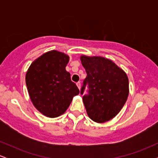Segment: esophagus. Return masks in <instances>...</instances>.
I'll list each match as a JSON object with an SVG mask.
<instances>
[{"label": "esophagus", "mask_w": 158, "mask_h": 158, "mask_svg": "<svg viewBox=\"0 0 158 158\" xmlns=\"http://www.w3.org/2000/svg\"><path fill=\"white\" fill-rule=\"evenodd\" d=\"M77 85L78 88H79V89H80V88H81V83H80V81H78V82L77 83Z\"/></svg>", "instance_id": "obj_1"}]
</instances>
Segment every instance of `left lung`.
<instances>
[{
    "label": "left lung",
    "instance_id": "obj_1",
    "mask_svg": "<svg viewBox=\"0 0 158 158\" xmlns=\"http://www.w3.org/2000/svg\"><path fill=\"white\" fill-rule=\"evenodd\" d=\"M81 64L87 77L80 93L87 114L94 122L102 123L113 119L120 111L128 96L126 73L110 59L101 56H81Z\"/></svg>",
    "mask_w": 158,
    "mask_h": 158
}]
</instances>
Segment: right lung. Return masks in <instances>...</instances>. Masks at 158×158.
I'll return each instance as SVG.
<instances>
[{"mask_svg": "<svg viewBox=\"0 0 158 158\" xmlns=\"http://www.w3.org/2000/svg\"><path fill=\"white\" fill-rule=\"evenodd\" d=\"M69 56L51 50L36 59L26 73L30 99L36 109L48 117L64 114L79 90L66 70Z\"/></svg>", "mask_w": 158, "mask_h": 158, "instance_id": "right-lung-1", "label": "right lung"}]
</instances>
